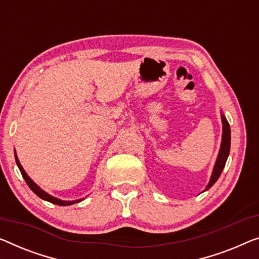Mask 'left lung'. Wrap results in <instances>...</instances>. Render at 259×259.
<instances>
[{"label":"left lung","instance_id":"8db88e82","mask_svg":"<svg viewBox=\"0 0 259 259\" xmlns=\"http://www.w3.org/2000/svg\"><path fill=\"white\" fill-rule=\"evenodd\" d=\"M222 124H223V135H222V143H221V149H220L218 159H216L215 166H214V171L213 175H211V178L208 186L206 187V190L210 188L213 185L216 183V180L220 178L221 173L225 168L226 161L228 159L229 156V151H230V126L229 123L227 121L226 117L222 115Z\"/></svg>","mask_w":259,"mask_h":259}]
</instances>
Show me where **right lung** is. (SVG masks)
Returning <instances> with one entry per match:
<instances>
[{
	"mask_svg": "<svg viewBox=\"0 0 259 259\" xmlns=\"http://www.w3.org/2000/svg\"><path fill=\"white\" fill-rule=\"evenodd\" d=\"M15 159H16V163H17V166H18V168H19V171H21L23 178H24L25 183L28 184V186L30 187V190L32 191V192L34 193V194H37L38 196H39L40 199L46 200V201L52 202V203H55V204H59V206H69V204L80 202L81 200H82V199H81V200H75V201H63V200H59V199H57V198H53L52 195H50V194H48V193H45L43 190H41L40 187H38L37 185L34 184L33 181L30 179V177H28V175H26L24 169H23L22 165L19 164V160H18V158H17V156H16V153H15Z\"/></svg>",
	"mask_w": 259,
	"mask_h": 259,
	"instance_id": "add662e5",
	"label": "right lung"
}]
</instances>
